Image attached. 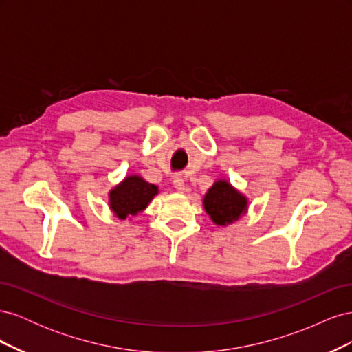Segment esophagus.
Returning <instances> with one entry per match:
<instances>
[{
	"label": "esophagus",
	"instance_id": "esophagus-1",
	"mask_svg": "<svg viewBox=\"0 0 352 352\" xmlns=\"http://www.w3.org/2000/svg\"><path fill=\"white\" fill-rule=\"evenodd\" d=\"M173 185H175L177 192H184V190H185V180H184L182 176H175Z\"/></svg>",
	"mask_w": 352,
	"mask_h": 352
}]
</instances>
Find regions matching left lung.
Returning <instances> with one entry per match:
<instances>
[{
	"label": "left lung",
	"instance_id": "obj_1",
	"mask_svg": "<svg viewBox=\"0 0 352 352\" xmlns=\"http://www.w3.org/2000/svg\"><path fill=\"white\" fill-rule=\"evenodd\" d=\"M202 204L210 219L219 226L236 221L247 212L248 199L233 188L228 180L219 179L206 194Z\"/></svg>",
	"mask_w": 352,
	"mask_h": 352
}]
</instances>
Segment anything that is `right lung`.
<instances>
[{"instance_id":"obj_1","label":"right lung","mask_w":352,"mask_h":352,"mask_svg":"<svg viewBox=\"0 0 352 352\" xmlns=\"http://www.w3.org/2000/svg\"><path fill=\"white\" fill-rule=\"evenodd\" d=\"M158 194V186L148 184L141 176H126L109 194V206L116 217L126 219L144 211Z\"/></svg>"}]
</instances>
